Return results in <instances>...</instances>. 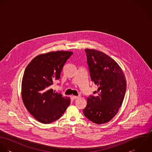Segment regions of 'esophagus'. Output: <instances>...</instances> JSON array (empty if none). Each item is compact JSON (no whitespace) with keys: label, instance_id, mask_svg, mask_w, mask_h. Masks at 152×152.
I'll return each mask as SVG.
<instances>
[{"label":"esophagus","instance_id":"1","mask_svg":"<svg viewBox=\"0 0 152 152\" xmlns=\"http://www.w3.org/2000/svg\"><path fill=\"white\" fill-rule=\"evenodd\" d=\"M80 97V96H72L73 99H78Z\"/></svg>","mask_w":152,"mask_h":152}]
</instances>
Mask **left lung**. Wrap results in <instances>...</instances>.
Masks as SVG:
<instances>
[{
    "label": "left lung",
    "instance_id": "8db88e82",
    "mask_svg": "<svg viewBox=\"0 0 152 152\" xmlns=\"http://www.w3.org/2000/svg\"><path fill=\"white\" fill-rule=\"evenodd\" d=\"M87 63L92 81L98 88L96 96L87 98L83 112L85 116L96 124L108 122L122 106L126 80L121 66L104 53L86 48Z\"/></svg>",
    "mask_w": 152,
    "mask_h": 152
}]
</instances>
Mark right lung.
<instances>
[{
    "mask_svg": "<svg viewBox=\"0 0 152 152\" xmlns=\"http://www.w3.org/2000/svg\"><path fill=\"white\" fill-rule=\"evenodd\" d=\"M72 51H57L34 58L22 78V98L27 110L39 122L50 124L61 117L69 105L70 98L63 97L51 86L60 74Z\"/></svg>",
    "mask_w": 152,
    "mask_h": 152,
    "instance_id": "obj_1",
    "label": "right lung"
}]
</instances>
